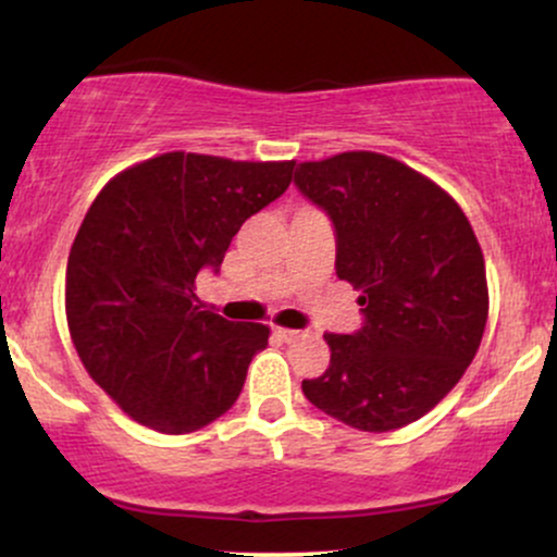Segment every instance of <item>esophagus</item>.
Here are the masks:
<instances>
[{"mask_svg":"<svg viewBox=\"0 0 557 557\" xmlns=\"http://www.w3.org/2000/svg\"><path fill=\"white\" fill-rule=\"evenodd\" d=\"M274 332H277V335L283 337L285 343H296V341H300V337H304V332H298V330H287V327H274Z\"/></svg>","mask_w":557,"mask_h":557,"instance_id":"34e87169","label":"esophagus"}]
</instances>
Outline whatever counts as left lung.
<instances>
[{
  "label": "left lung",
  "mask_w": 557,
  "mask_h": 557,
  "mask_svg": "<svg viewBox=\"0 0 557 557\" xmlns=\"http://www.w3.org/2000/svg\"><path fill=\"white\" fill-rule=\"evenodd\" d=\"M296 185L330 214L337 277L361 290L367 317L356 335H324L327 372L300 387L343 424L400 430L474 361L490 314L482 246L456 198L376 151L300 162Z\"/></svg>",
  "instance_id": "1"
}]
</instances>
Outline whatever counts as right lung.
<instances>
[{
  "instance_id": "1",
  "label": "right lung",
  "mask_w": 557,
  "mask_h": 557,
  "mask_svg": "<svg viewBox=\"0 0 557 557\" xmlns=\"http://www.w3.org/2000/svg\"><path fill=\"white\" fill-rule=\"evenodd\" d=\"M296 159L168 151L112 177L83 216L65 274L67 330L91 380L138 424L207 426L238 400L270 327L201 306L243 222L283 196Z\"/></svg>"
}]
</instances>
